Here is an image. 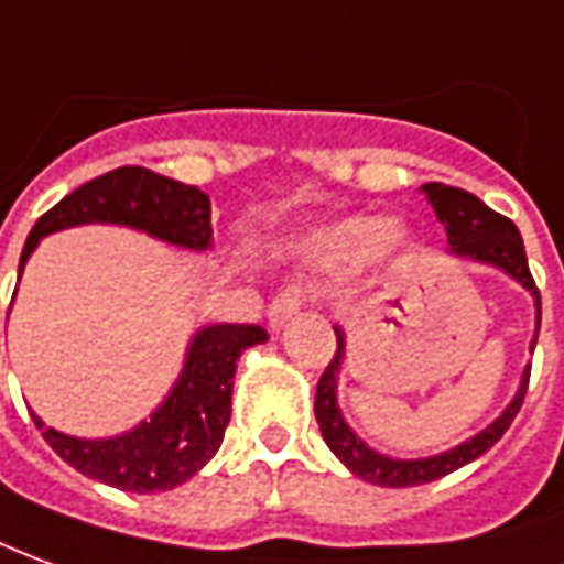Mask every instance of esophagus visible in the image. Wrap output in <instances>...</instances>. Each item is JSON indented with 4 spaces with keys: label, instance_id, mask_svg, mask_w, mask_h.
Listing matches in <instances>:
<instances>
[{
    "label": "esophagus",
    "instance_id": "1",
    "mask_svg": "<svg viewBox=\"0 0 564 564\" xmlns=\"http://www.w3.org/2000/svg\"><path fill=\"white\" fill-rule=\"evenodd\" d=\"M305 290L302 286H286L283 293H278L274 299H271L269 305V321L271 326L278 329V326H283V323H290L302 311V305H305Z\"/></svg>",
    "mask_w": 564,
    "mask_h": 564
}]
</instances>
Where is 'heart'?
Wrapping results in <instances>:
<instances>
[{
  "instance_id": "obj_1",
  "label": "heart",
  "mask_w": 564,
  "mask_h": 564,
  "mask_svg": "<svg viewBox=\"0 0 564 564\" xmlns=\"http://www.w3.org/2000/svg\"><path fill=\"white\" fill-rule=\"evenodd\" d=\"M397 243H403V231L397 226L378 216H354L314 235L302 247V256L317 269H354L381 247H397Z\"/></svg>"
}]
</instances>
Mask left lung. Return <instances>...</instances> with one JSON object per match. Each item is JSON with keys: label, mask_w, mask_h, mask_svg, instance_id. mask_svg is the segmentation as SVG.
<instances>
[{"label": "left lung", "mask_w": 564, "mask_h": 564, "mask_svg": "<svg viewBox=\"0 0 564 564\" xmlns=\"http://www.w3.org/2000/svg\"><path fill=\"white\" fill-rule=\"evenodd\" d=\"M427 192V200L433 204V214L436 219L446 226L448 235V253L467 256V259H476V262H486V265H495V269L507 271L513 281H519L531 295H534V308H538V326H541V293L534 286V278L529 271V259H525V247H522V235L519 228L507 219V216L495 214L491 207H486L482 200L464 192V188L443 186V183H427L424 186ZM338 350L336 357L329 360L326 372L317 381V397H314V415H317V424H321L323 440L326 446L333 448L350 474L360 476L366 482H376V486L388 488H405V486H421V482H433V479H443L452 470H458L464 464H470L479 455H486L488 448L495 446L501 440L507 427L513 424L516 412L522 409V400H525V391H529V376L531 366L522 376V384L516 391L513 403L503 409L501 419H495L488 424L486 431H479L470 440H464L460 446L448 448V452H440V455H431V458H388V455H378L376 448H369L350 431L348 421L341 415L336 400L338 388V366H341V357H345V333L336 326ZM534 341H538V329H534V338H531V350H534Z\"/></svg>", "instance_id": "8db88e82"}]
</instances>
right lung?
<instances>
[{
    "label": "right lung",
    "instance_id": "obj_1",
    "mask_svg": "<svg viewBox=\"0 0 564 564\" xmlns=\"http://www.w3.org/2000/svg\"><path fill=\"white\" fill-rule=\"evenodd\" d=\"M85 223L140 228L186 250L214 247L210 198L198 186H186L145 167H118L78 186L48 214L39 216L23 243L21 271L45 235ZM265 338L269 333L253 323H216L198 329L167 400L152 412V419L121 436L78 440L45 427L39 415H33L35 427L78 474L137 495L171 491L198 474L223 446L231 419L238 357Z\"/></svg>",
    "mask_w": 564,
    "mask_h": 564
}]
</instances>
